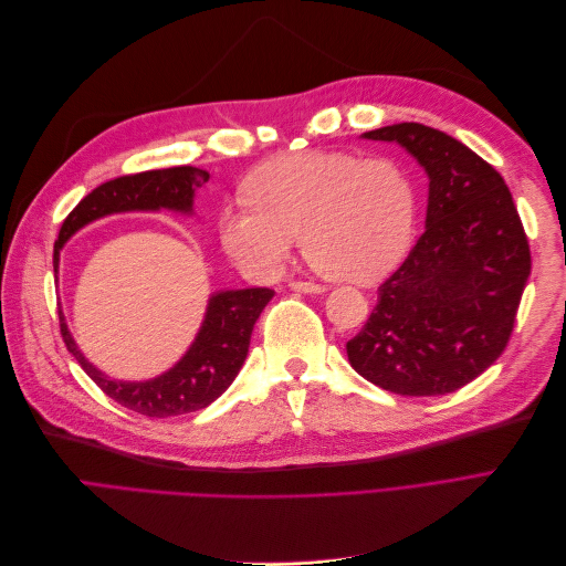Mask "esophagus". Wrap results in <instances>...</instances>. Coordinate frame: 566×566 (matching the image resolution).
I'll use <instances>...</instances> for the list:
<instances>
[{
    "label": "esophagus",
    "mask_w": 566,
    "mask_h": 566,
    "mask_svg": "<svg viewBox=\"0 0 566 566\" xmlns=\"http://www.w3.org/2000/svg\"><path fill=\"white\" fill-rule=\"evenodd\" d=\"M290 287L295 290V293H306V295H318V293H323V285H318V283H312V281H290Z\"/></svg>",
    "instance_id": "obj_1"
}]
</instances>
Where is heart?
<instances>
[{"label": "heart", "mask_w": 566, "mask_h": 566, "mask_svg": "<svg viewBox=\"0 0 566 566\" xmlns=\"http://www.w3.org/2000/svg\"><path fill=\"white\" fill-rule=\"evenodd\" d=\"M248 200L219 217L227 254L252 276H276L302 238L323 276L378 279L403 254L416 219V188L394 158L304 150L256 167Z\"/></svg>", "instance_id": "obj_1"}]
</instances>
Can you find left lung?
I'll return each instance as SVG.
<instances>
[{
	"label": "left lung",
	"mask_w": 566,
	"mask_h": 566,
	"mask_svg": "<svg viewBox=\"0 0 566 566\" xmlns=\"http://www.w3.org/2000/svg\"><path fill=\"white\" fill-rule=\"evenodd\" d=\"M397 142L430 177L427 229L378 287V304L347 342L352 368L401 397L472 382L507 347L531 252L507 184L453 136L420 123L364 134Z\"/></svg>",
	"instance_id": "1"
}]
</instances>
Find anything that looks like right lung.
I'll return each mask as SVG.
<instances>
[{
    "label": "right lung",
    "instance_id": "right-lung-1",
    "mask_svg": "<svg viewBox=\"0 0 566 566\" xmlns=\"http://www.w3.org/2000/svg\"><path fill=\"white\" fill-rule=\"evenodd\" d=\"M208 179V169L184 165L125 175L96 186L63 219L59 241L54 243V271H59V254L67 238L84 224H90V221L129 210L167 208L177 212H191L196 188ZM273 295L276 293L271 287L227 290V293L212 295L202 328L191 349L184 354L175 368H169L160 378L148 382L108 380L104 373L96 370L82 356L61 312L59 323L67 352L77 358L82 370L113 401L148 418H172L210 406L229 389L248 356L254 321L260 318Z\"/></svg>",
    "mask_w": 566,
    "mask_h": 566
}]
</instances>
